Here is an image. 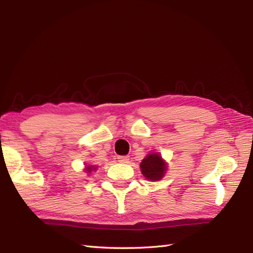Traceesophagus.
<instances>
[{
    "label": "esophagus",
    "mask_w": 253,
    "mask_h": 253,
    "mask_svg": "<svg viewBox=\"0 0 253 253\" xmlns=\"http://www.w3.org/2000/svg\"><path fill=\"white\" fill-rule=\"evenodd\" d=\"M117 160L120 163H128L129 162V157H126V155H120V157L117 158Z\"/></svg>",
    "instance_id": "esophagus-1"
}]
</instances>
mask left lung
I'll list each match as a JSON object with an SVG mask.
<instances>
[{"mask_svg": "<svg viewBox=\"0 0 253 253\" xmlns=\"http://www.w3.org/2000/svg\"><path fill=\"white\" fill-rule=\"evenodd\" d=\"M141 173L147 179L160 180L164 176L166 164L158 153L149 154L140 163Z\"/></svg>", "mask_w": 253, "mask_h": 253, "instance_id": "left-lung-1", "label": "left lung"}]
</instances>
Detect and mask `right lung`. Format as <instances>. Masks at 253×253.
Returning <instances> with one entry per match:
<instances>
[{"label":"right lung","mask_w":253,"mask_h":253,"mask_svg":"<svg viewBox=\"0 0 253 253\" xmlns=\"http://www.w3.org/2000/svg\"><path fill=\"white\" fill-rule=\"evenodd\" d=\"M85 169H85V170H87V173H90L91 170H94L95 169V168H93V166H87V168H85Z\"/></svg>","instance_id":"right-lung-1"}]
</instances>
